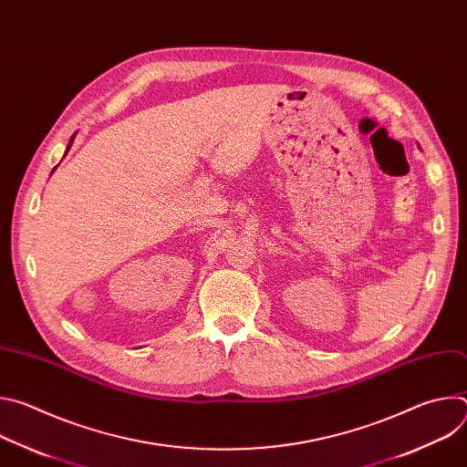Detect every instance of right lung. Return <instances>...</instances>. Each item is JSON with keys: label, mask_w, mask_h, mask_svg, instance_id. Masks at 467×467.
<instances>
[{"label": "right lung", "mask_w": 467, "mask_h": 467, "mask_svg": "<svg viewBox=\"0 0 467 467\" xmlns=\"http://www.w3.org/2000/svg\"><path fill=\"white\" fill-rule=\"evenodd\" d=\"M72 140H74V137H72ZM72 140H70V146H72ZM70 146H68V150H70Z\"/></svg>", "instance_id": "obj_1"}]
</instances>
